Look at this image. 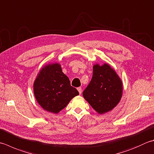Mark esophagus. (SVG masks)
<instances>
[{"instance_id": "obj_1", "label": "esophagus", "mask_w": 154, "mask_h": 154, "mask_svg": "<svg viewBox=\"0 0 154 154\" xmlns=\"http://www.w3.org/2000/svg\"><path fill=\"white\" fill-rule=\"evenodd\" d=\"M77 90H78V91H79V94H81V93H82V89H81V87H78Z\"/></svg>"}]
</instances>
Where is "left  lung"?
I'll return each instance as SVG.
<instances>
[{"mask_svg": "<svg viewBox=\"0 0 154 154\" xmlns=\"http://www.w3.org/2000/svg\"><path fill=\"white\" fill-rule=\"evenodd\" d=\"M93 69L91 81L83 92V96L96 112L104 114L112 110L121 101L122 81L107 63H96Z\"/></svg>", "mask_w": 154, "mask_h": 154, "instance_id": "8db88e82", "label": "left lung"}]
</instances>
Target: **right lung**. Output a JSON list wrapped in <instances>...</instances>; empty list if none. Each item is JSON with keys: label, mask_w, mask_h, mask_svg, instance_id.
I'll return each instance as SVG.
<instances>
[{"label": "right lung", "mask_w": 154, "mask_h": 154, "mask_svg": "<svg viewBox=\"0 0 154 154\" xmlns=\"http://www.w3.org/2000/svg\"><path fill=\"white\" fill-rule=\"evenodd\" d=\"M37 103L48 112L58 113L79 92L71 85L59 63H49L41 69L33 83Z\"/></svg>", "instance_id": "obj_1"}]
</instances>
